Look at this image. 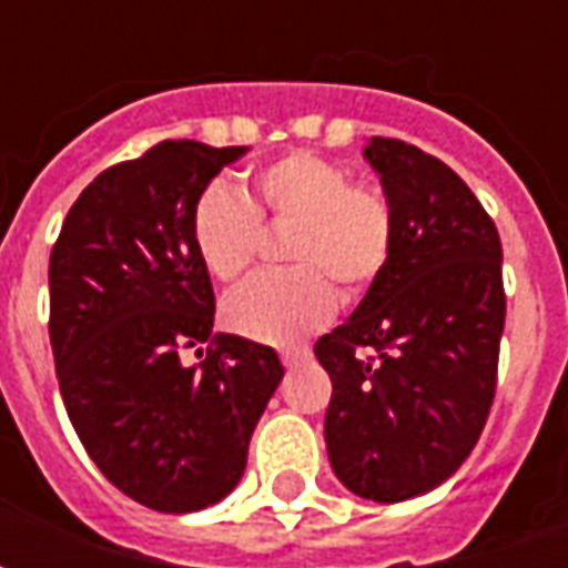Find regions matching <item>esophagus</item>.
<instances>
[{"mask_svg":"<svg viewBox=\"0 0 568 568\" xmlns=\"http://www.w3.org/2000/svg\"><path fill=\"white\" fill-rule=\"evenodd\" d=\"M307 356H310L307 349H283V353H280V358H283L285 368H295L297 362H304Z\"/></svg>","mask_w":568,"mask_h":568,"instance_id":"34e87169","label":"esophagus"}]
</instances>
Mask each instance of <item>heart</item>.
<instances>
[{"mask_svg": "<svg viewBox=\"0 0 568 568\" xmlns=\"http://www.w3.org/2000/svg\"><path fill=\"white\" fill-rule=\"evenodd\" d=\"M258 219L292 224L285 240L288 271L261 273L224 297L231 332L261 344H292L334 316L337 288L362 295L393 255V210L381 191L349 185L337 163L310 151L264 166L243 197L222 182L210 185L191 212V240L212 280L234 283L248 271Z\"/></svg>", "mask_w": 568, "mask_h": 568, "instance_id": "heart-1", "label": "heart"}]
</instances>
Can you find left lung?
I'll list each match as a JSON object with an SVG mask.
<instances>
[{
	"mask_svg": "<svg viewBox=\"0 0 568 568\" xmlns=\"http://www.w3.org/2000/svg\"><path fill=\"white\" fill-rule=\"evenodd\" d=\"M362 154L393 210V255L313 353L332 377L334 475L393 505L456 475L484 432L505 328L501 243L447 163L383 136Z\"/></svg>",
	"mask_w": 568,
	"mask_h": 568,
	"instance_id": "obj_1",
	"label": "left lung"
}]
</instances>
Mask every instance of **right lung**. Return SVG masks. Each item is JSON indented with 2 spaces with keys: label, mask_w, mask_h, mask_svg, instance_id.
<instances>
[{
  "label": "right lung",
  "mask_w": 568,
  "mask_h": 568,
  "mask_svg": "<svg viewBox=\"0 0 568 568\" xmlns=\"http://www.w3.org/2000/svg\"><path fill=\"white\" fill-rule=\"evenodd\" d=\"M246 145L158 142L93 179L72 203L48 267L60 395L97 468L151 511L222 501L283 381L271 346L212 337L215 295L191 212ZM215 351L202 356V344ZM194 348V366L181 362Z\"/></svg>",
  "instance_id": "right-lung-1"
}]
</instances>
